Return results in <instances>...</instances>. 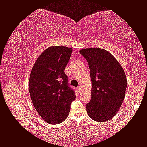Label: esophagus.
<instances>
[{"label":"esophagus","instance_id":"34e87169","mask_svg":"<svg viewBox=\"0 0 147 147\" xmlns=\"http://www.w3.org/2000/svg\"><path fill=\"white\" fill-rule=\"evenodd\" d=\"M76 89H77V90L78 91H80V89H81V87L79 86H78L77 88H76Z\"/></svg>","mask_w":147,"mask_h":147}]
</instances>
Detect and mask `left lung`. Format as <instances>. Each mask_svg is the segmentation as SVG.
I'll use <instances>...</instances> for the list:
<instances>
[{
  "label": "left lung",
  "instance_id": "8db88e82",
  "mask_svg": "<svg viewBox=\"0 0 147 147\" xmlns=\"http://www.w3.org/2000/svg\"><path fill=\"white\" fill-rule=\"evenodd\" d=\"M90 68L92 98L86 104L88 115L96 121H108L119 111L123 101L127 78L119 63L110 53L100 48L80 50Z\"/></svg>",
  "mask_w": 147,
  "mask_h": 147
}]
</instances>
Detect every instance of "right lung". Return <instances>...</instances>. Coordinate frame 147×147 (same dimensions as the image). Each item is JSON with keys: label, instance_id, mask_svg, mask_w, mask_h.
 <instances>
[{"label": "right lung", "instance_id": "right-lung-1", "mask_svg": "<svg viewBox=\"0 0 147 147\" xmlns=\"http://www.w3.org/2000/svg\"><path fill=\"white\" fill-rule=\"evenodd\" d=\"M73 49L51 46L38 57L29 79V92L36 110L48 123L65 121L75 94L68 84L65 69Z\"/></svg>", "mask_w": 147, "mask_h": 147}]
</instances>
